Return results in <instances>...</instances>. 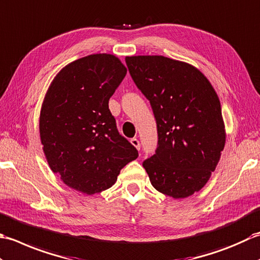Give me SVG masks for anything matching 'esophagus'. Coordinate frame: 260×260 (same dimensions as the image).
Listing matches in <instances>:
<instances>
[{"mask_svg": "<svg viewBox=\"0 0 260 260\" xmlns=\"http://www.w3.org/2000/svg\"><path fill=\"white\" fill-rule=\"evenodd\" d=\"M131 141V144H132V146H134L136 149H138V150H140V141L137 139V138H132V139L130 140Z\"/></svg>", "mask_w": 260, "mask_h": 260, "instance_id": "obj_1", "label": "esophagus"}]
</instances>
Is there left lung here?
Returning <instances> with one entry per match:
<instances>
[{
  "instance_id": "obj_1",
  "label": "left lung",
  "mask_w": 260,
  "mask_h": 260,
  "mask_svg": "<svg viewBox=\"0 0 260 260\" xmlns=\"http://www.w3.org/2000/svg\"><path fill=\"white\" fill-rule=\"evenodd\" d=\"M125 62L157 123L156 152L142 166L158 192L187 198L208 183L224 148L218 95L189 63L164 56H131Z\"/></svg>"
}]
</instances>
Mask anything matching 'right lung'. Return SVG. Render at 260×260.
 Returning <instances> with one entry per match:
<instances>
[{"label":"right lung","mask_w":260,"mask_h":260,"mask_svg":"<svg viewBox=\"0 0 260 260\" xmlns=\"http://www.w3.org/2000/svg\"><path fill=\"white\" fill-rule=\"evenodd\" d=\"M126 68L110 54L83 57L57 74L40 112V139L51 171L92 195L110 188L138 150L121 136L109 100Z\"/></svg>","instance_id":"obj_1"}]
</instances>
